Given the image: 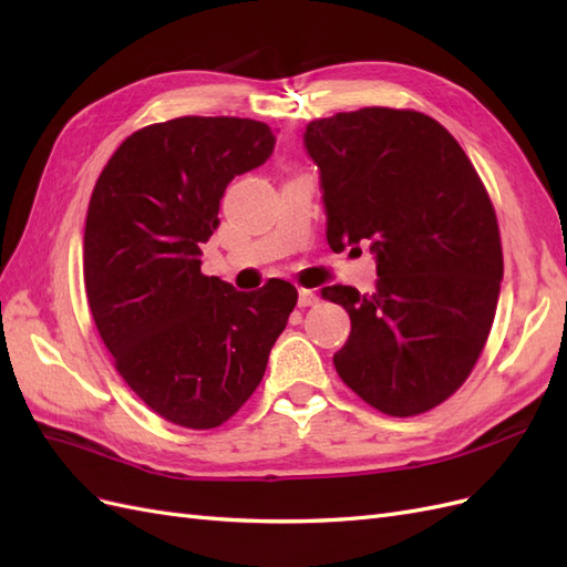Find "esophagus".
<instances>
[{
    "instance_id": "1",
    "label": "esophagus",
    "mask_w": 567,
    "mask_h": 567,
    "mask_svg": "<svg viewBox=\"0 0 567 567\" xmlns=\"http://www.w3.org/2000/svg\"><path fill=\"white\" fill-rule=\"evenodd\" d=\"M317 302H319L317 290H310V288H300L298 290V305L300 307H310V305H317Z\"/></svg>"
}]
</instances>
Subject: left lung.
Segmentation results:
<instances>
[{"label":"left lung","instance_id":"obj_1","mask_svg":"<svg viewBox=\"0 0 567 567\" xmlns=\"http://www.w3.org/2000/svg\"><path fill=\"white\" fill-rule=\"evenodd\" d=\"M302 142L326 241L333 252L369 244L379 271L373 293L321 288L352 321L336 371L383 414H423L468 379L492 329L504 279L492 200L454 136L419 111L336 113Z\"/></svg>","mask_w":567,"mask_h":567}]
</instances>
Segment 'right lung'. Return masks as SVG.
Returning a JSON list of instances; mask_svg holds the SVG:
<instances>
[{"mask_svg":"<svg viewBox=\"0 0 567 567\" xmlns=\"http://www.w3.org/2000/svg\"><path fill=\"white\" fill-rule=\"evenodd\" d=\"M277 136L248 117L186 115L117 146L92 192L84 288L125 383L165 421L208 431L260 385L298 290H236L200 271L219 200L260 167Z\"/></svg>","mask_w":567,"mask_h":567,"instance_id":"1","label":"right lung"}]
</instances>
